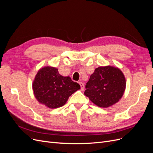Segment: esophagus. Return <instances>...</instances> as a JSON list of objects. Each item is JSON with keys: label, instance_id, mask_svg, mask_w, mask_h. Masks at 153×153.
<instances>
[{"label": "esophagus", "instance_id": "34e87169", "mask_svg": "<svg viewBox=\"0 0 153 153\" xmlns=\"http://www.w3.org/2000/svg\"><path fill=\"white\" fill-rule=\"evenodd\" d=\"M78 83H79V84H80V85L81 87V90L82 91H84V84H83V83L81 82H79Z\"/></svg>", "mask_w": 153, "mask_h": 153}]
</instances>
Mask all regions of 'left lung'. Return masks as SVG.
Here are the masks:
<instances>
[{
    "mask_svg": "<svg viewBox=\"0 0 153 153\" xmlns=\"http://www.w3.org/2000/svg\"><path fill=\"white\" fill-rule=\"evenodd\" d=\"M126 85V78L119 68L100 66L91 75L84 94L96 106L108 108L121 99Z\"/></svg>",
    "mask_w": 153,
    "mask_h": 153,
    "instance_id": "1",
    "label": "left lung"
}]
</instances>
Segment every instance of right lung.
<instances>
[{"mask_svg": "<svg viewBox=\"0 0 153 153\" xmlns=\"http://www.w3.org/2000/svg\"><path fill=\"white\" fill-rule=\"evenodd\" d=\"M80 85L68 76L60 75L58 69L45 66L37 73L32 83V90L38 102L50 108L61 107Z\"/></svg>", "mask_w": 153, "mask_h": 153, "instance_id": "add662e5", "label": "right lung"}]
</instances>
